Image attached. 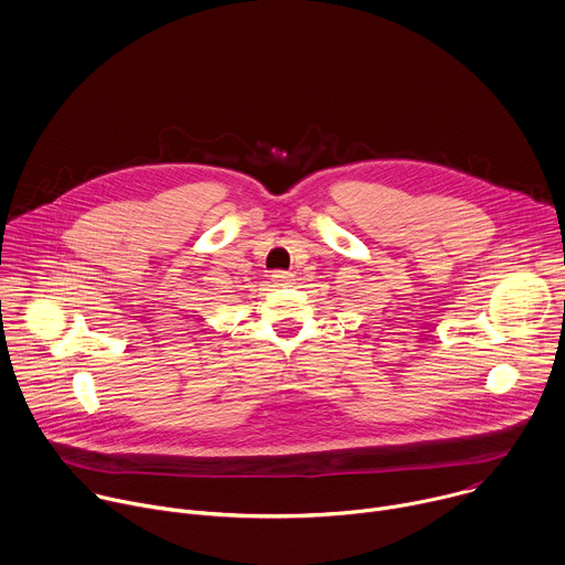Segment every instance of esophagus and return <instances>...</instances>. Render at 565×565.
Returning a JSON list of instances; mask_svg holds the SVG:
<instances>
[{
  "label": "esophagus",
  "mask_w": 565,
  "mask_h": 565,
  "mask_svg": "<svg viewBox=\"0 0 565 565\" xmlns=\"http://www.w3.org/2000/svg\"><path fill=\"white\" fill-rule=\"evenodd\" d=\"M270 279H273L275 284H279V286H290V284L295 281V275H292V273H286V270H275V273L270 275Z\"/></svg>",
  "instance_id": "esophagus-1"
}]
</instances>
